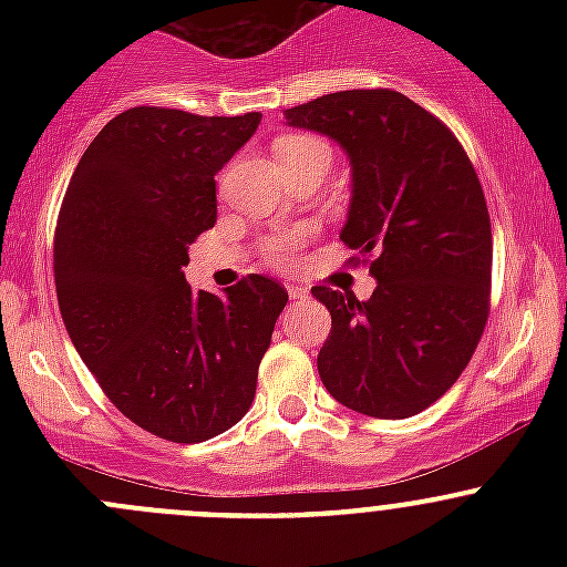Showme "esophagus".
I'll list each match as a JSON object with an SVG mask.
<instances>
[{
	"instance_id": "obj_1",
	"label": "esophagus",
	"mask_w": 567,
	"mask_h": 567,
	"mask_svg": "<svg viewBox=\"0 0 567 567\" xmlns=\"http://www.w3.org/2000/svg\"><path fill=\"white\" fill-rule=\"evenodd\" d=\"M288 296L293 301H299V299H307V296H310V290L301 288V285H288Z\"/></svg>"
}]
</instances>
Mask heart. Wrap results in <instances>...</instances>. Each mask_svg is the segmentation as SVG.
<instances>
[{
  "label": "heart",
  "mask_w": 567,
  "mask_h": 567,
  "mask_svg": "<svg viewBox=\"0 0 567 567\" xmlns=\"http://www.w3.org/2000/svg\"><path fill=\"white\" fill-rule=\"evenodd\" d=\"M307 151H326V145H323V142L312 140V136H299V134L279 136L277 145H274V153H277L279 162H282V158H288V156H299V153H307ZM326 153H329V151H326ZM296 241H299L296 236L277 238V241L271 244V249H268L271 260L282 262L285 257H288V251L296 247Z\"/></svg>",
  "instance_id": "1"
}]
</instances>
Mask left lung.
Here are the masks:
<instances>
[{
	"mask_svg": "<svg viewBox=\"0 0 567 567\" xmlns=\"http://www.w3.org/2000/svg\"><path fill=\"white\" fill-rule=\"evenodd\" d=\"M285 125L329 136L351 162L340 238L373 255L368 301L326 285L318 373L337 403L405 420L458 381L488 320L491 219L453 131L394 90H342L285 109Z\"/></svg>",
	"mask_w": 567,
	"mask_h": 567,
	"instance_id": "left-lung-1",
	"label": "left lung"
}]
</instances>
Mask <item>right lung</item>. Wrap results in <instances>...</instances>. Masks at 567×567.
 Masks as SVG:
<instances>
[{
	"label": "right lung",
	"mask_w": 567,
	"mask_h": 567,
	"mask_svg": "<svg viewBox=\"0 0 567 567\" xmlns=\"http://www.w3.org/2000/svg\"><path fill=\"white\" fill-rule=\"evenodd\" d=\"M260 112L199 117L134 106L90 142L54 236L62 320L106 398L147 433L194 444L236 425L288 293L249 274L192 290L188 247L216 221L214 175L251 140Z\"/></svg>",
	"instance_id": "add662e5"
}]
</instances>
